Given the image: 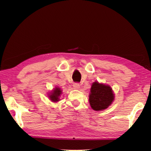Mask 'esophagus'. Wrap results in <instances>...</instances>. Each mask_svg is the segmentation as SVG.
<instances>
[{"label":"esophagus","instance_id":"34e87169","mask_svg":"<svg viewBox=\"0 0 151 151\" xmlns=\"http://www.w3.org/2000/svg\"><path fill=\"white\" fill-rule=\"evenodd\" d=\"M73 88H75V89H79L80 84L78 83H74L73 84Z\"/></svg>","mask_w":151,"mask_h":151}]
</instances>
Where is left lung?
Segmentation results:
<instances>
[{"instance_id": "obj_1", "label": "left lung", "mask_w": 151, "mask_h": 151, "mask_svg": "<svg viewBox=\"0 0 151 151\" xmlns=\"http://www.w3.org/2000/svg\"><path fill=\"white\" fill-rule=\"evenodd\" d=\"M114 99L112 88L108 85L100 84L98 82L93 83L89 95V103L95 111H102L108 108Z\"/></svg>"}]
</instances>
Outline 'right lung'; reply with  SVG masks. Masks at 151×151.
Returning <instances> with one entry per match:
<instances>
[{"instance_id": "right-lung-1", "label": "right lung", "mask_w": 151, "mask_h": 151, "mask_svg": "<svg viewBox=\"0 0 151 151\" xmlns=\"http://www.w3.org/2000/svg\"><path fill=\"white\" fill-rule=\"evenodd\" d=\"M61 93L62 91L60 90V88L56 87L53 91V92L51 93L50 96H49V98H50L51 100L53 101V102H58V101L60 100L59 97L60 96Z\"/></svg>"}]
</instances>
